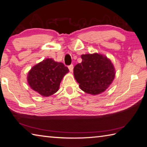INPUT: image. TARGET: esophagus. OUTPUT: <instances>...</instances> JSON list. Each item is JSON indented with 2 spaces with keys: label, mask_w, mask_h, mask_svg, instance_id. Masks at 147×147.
I'll list each match as a JSON object with an SVG mask.
<instances>
[{
  "label": "esophagus",
  "mask_w": 147,
  "mask_h": 147,
  "mask_svg": "<svg viewBox=\"0 0 147 147\" xmlns=\"http://www.w3.org/2000/svg\"><path fill=\"white\" fill-rule=\"evenodd\" d=\"M68 69H69L70 72H72L73 69H74V65H70V66H68Z\"/></svg>",
  "instance_id": "34e87169"
}]
</instances>
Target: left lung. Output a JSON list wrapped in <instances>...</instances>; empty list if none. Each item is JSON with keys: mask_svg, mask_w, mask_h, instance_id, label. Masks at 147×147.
Segmentation results:
<instances>
[{"mask_svg": "<svg viewBox=\"0 0 147 147\" xmlns=\"http://www.w3.org/2000/svg\"><path fill=\"white\" fill-rule=\"evenodd\" d=\"M82 61L74 67V75L86 93L97 95L109 88L114 80L115 70L111 60L99 53L81 55Z\"/></svg>", "mask_w": 147, "mask_h": 147, "instance_id": "obj_1", "label": "left lung"}]
</instances>
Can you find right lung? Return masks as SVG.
<instances>
[{"label": "right lung", "mask_w": 147, "mask_h": 147, "mask_svg": "<svg viewBox=\"0 0 147 147\" xmlns=\"http://www.w3.org/2000/svg\"><path fill=\"white\" fill-rule=\"evenodd\" d=\"M69 72L63 63L46 58L34 65L27 75V81L33 90L47 97L59 90L63 78Z\"/></svg>", "instance_id": "add662e5"}]
</instances>
